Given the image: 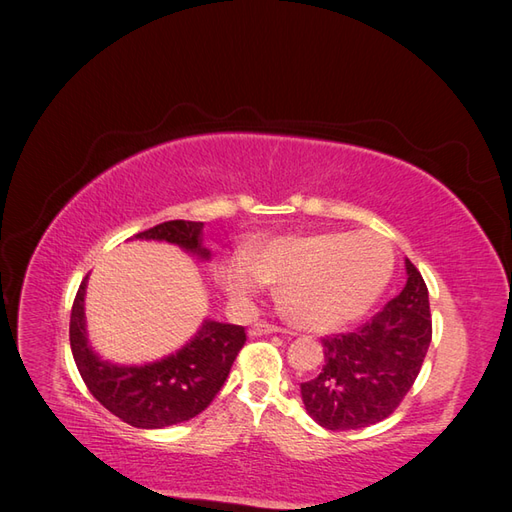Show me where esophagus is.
Returning a JSON list of instances; mask_svg holds the SVG:
<instances>
[{
    "label": "esophagus",
    "instance_id": "obj_1",
    "mask_svg": "<svg viewBox=\"0 0 512 512\" xmlns=\"http://www.w3.org/2000/svg\"><path fill=\"white\" fill-rule=\"evenodd\" d=\"M284 329L275 327V324H269V322H256L254 327L250 329L252 335H269V333H282Z\"/></svg>",
    "mask_w": 512,
    "mask_h": 512
}]
</instances>
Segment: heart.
<instances>
[{
  "instance_id": "b5f03b06",
  "label": "heart",
  "mask_w": 512,
  "mask_h": 512,
  "mask_svg": "<svg viewBox=\"0 0 512 512\" xmlns=\"http://www.w3.org/2000/svg\"><path fill=\"white\" fill-rule=\"evenodd\" d=\"M395 252L378 232H316L269 243L252 260L230 258L222 284L239 299L262 282L282 284V301L303 327L331 331L363 316L389 284Z\"/></svg>"
}]
</instances>
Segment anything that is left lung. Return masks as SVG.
<instances>
[{
  "label": "left lung",
  "instance_id": "obj_1",
  "mask_svg": "<svg viewBox=\"0 0 512 512\" xmlns=\"http://www.w3.org/2000/svg\"><path fill=\"white\" fill-rule=\"evenodd\" d=\"M408 282L376 316L346 333L322 337L324 365L301 382L307 414L331 431L376 425L391 416L431 344L429 292L421 271L406 260Z\"/></svg>",
  "mask_w": 512,
  "mask_h": 512
}]
</instances>
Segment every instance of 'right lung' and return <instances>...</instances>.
Wrapping results in <instances>:
<instances>
[{"label": "right lung", "instance_id": "1", "mask_svg": "<svg viewBox=\"0 0 512 512\" xmlns=\"http://www.w3.org/2000/svg\"><path fill=\"white\" fill-rule=\"evenodd\" d=\"M200 230L203 222L170 220L138 232L134 239L177 243L183 250L209 258L205 247H200ZM85 284L87 277L72 303L70 348L89 393L123 423L143 429L177 425L203 412L220 393L232 363L245 346V329L239 324L207 320L192 342L168 359L141 367H119L98 359L87 346Z\"/></svg>", "mask_w": 512, "mask_h": 512}]
</instances>
